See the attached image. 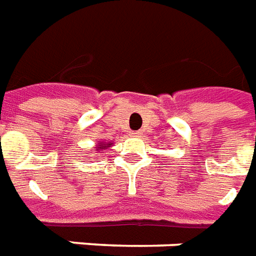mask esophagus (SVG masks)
<instances>
[{"mask_svg": "<svg viewBox=\"0 0 256 256\" xmlns=\"http://www.w3.org/2000/svg\"><path fill=\"white\" fill-rule=\"evenodd\" d=\"M130 136H132V137H140V136H141V132H132Z\"/></svg>", "mask_w": 256, "mask_h": 256, "instance_id": "obj_1", "label": "esophagus"}]
</instances>
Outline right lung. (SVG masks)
<instances>
[{
    "instance_id": "1",
    "label": "right lung",
    "mask_w": 256,
    "mask_h": 256,
    "mask_svg": "<svg viewBox=\"0 0 256 256\" xmlns=\"http://www.w3.org/2000/svg\"><path fill=\"white\" fill-rule=\"evenodd\" d=\"M108 146H111V142H98V150H106Z\"/></svg>"
}]
</instances>
